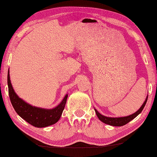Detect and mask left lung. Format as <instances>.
Listing matches in <instances>:
<instances>
[{
	"label": "left lung",
	"instance_id": "8db88e82",
	"mask_svg": "<svg viewBox=\"0 0 157 157\" xmlns=\"http://www.w3.org/2000/svg\"><path fill=\"white\" fill-rule=\"evenodd\" d=\"M147 98H148V96H147L145 101H144L143 104L142 105V106L137 110V111L135 112V113L131 114L130 116H124V117H107L105 116H103L102 114L98 112V111L96 109H94L95 113L97 114V116L100 121H101L105 124H107V125H111V126H123L125 124H127L128 123H129L130 121L133 120L135 118L139 115V114L141 113L143 110L144 107L145 106V104L147 101Z\"/></svg>",
	"mask_w": 157,
	"mask_h": 157
}]
</instances>
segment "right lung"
Returning <instances> with one entry per match:
<instances>
[{
    "instance_id": "add662e5",
    "label": "right lung",
    "mask_w": 157,
    "mask_h": 157,
    "mask_svg": "<svg viewBox=\"0 0 157 157\" xmlns=\"http://www.w3.org/2000/svg\"><path fill=\"white\" fill-rule=\"evenodd\" d=\"M8 86L9 97L14 109L21 118L36 128H45L57 123L60 118L66 104V94L61 102L53 109H43L28 104L18 97L12 86L10 72H8Z\"/></svg>"
}]
</instances>
